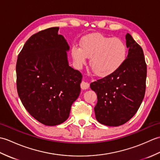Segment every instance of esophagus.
<instances>
[{"mask_svg": "<svg viewBox=\"0 0 160 160\" xmlns=\"http://www.w3.org/2000/svg\"><path fill=\"white\" fill-rule=\"evenodd\" d=\"M80 87H81V89H82L86 90V89H88V88L89 87V84L86 82H84V81H82V82H81V84H80Z\"/></svg>", "mask_w": 160, "mask_h": 160, "instance_id": "obj_1", "label": "esophagus"}]
</instances>
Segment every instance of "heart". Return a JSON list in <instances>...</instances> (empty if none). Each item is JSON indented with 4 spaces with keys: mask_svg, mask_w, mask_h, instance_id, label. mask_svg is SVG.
<instances>
[{
    "mask_svg": "<svg viewBox=\"0 0 160 160\" xmlns=\"http://www.w3.org/2000/svg\"><path fill=\"white\" fill-rule=\"evenodd\" d=\"M71 56L78 67H82L87 58H90V67L94 74L106 77L123 65L127 59V47L120 38L92 33L81 38L80 47L72 46Z\"/></svg>",
    "mask_w": 160,
    "mask_h": 160,
    "instance_id": "obj_1",
    "label": "heart"
}]
</instances>
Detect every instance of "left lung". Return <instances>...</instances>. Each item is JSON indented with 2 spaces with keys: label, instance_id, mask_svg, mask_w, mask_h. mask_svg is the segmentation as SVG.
<instances>
[{
  "label": "left lung",
  "instance_id": "1",
  "mask_svg": "<svg viewBox=\"0 0 160 160\" xmlns=\"http://www.w3.org/2000/svg\"><path fill=\"white\" fill-rule=\"evenodd\" d=\"M126 40L128 52L123 65L90 84L98 96L96 120L109 127L124 124L133 117L145 94L147 69L143 50L129 33Z\"/></svg>",
  "mask_w": 160,
  "mask_h": 160
}]
</instances>
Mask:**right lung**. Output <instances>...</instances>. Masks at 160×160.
<instances>
[{
	"label": "right lung",
	"mask_w": 160,
	"mask_h": 160,
	"mask_svg": "<svg viewBox=\"0 0 160 160\" xmlns=\"http://www.w3.org/2000/svg\"><path fill=\"white\" fill-rule=\"evenodd\" d=\"M58 29L51 28L32 35L16 62L20 99L33 118L47 126L67 120L80 95L82 78L79 71L69 66V46Z\"/></svg>",
	"instance_id": "1"
}]
</instances>
